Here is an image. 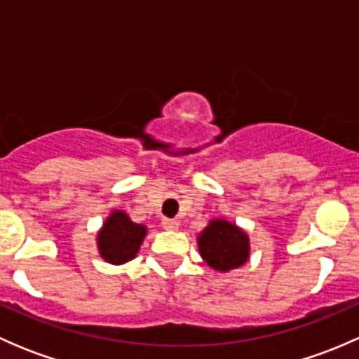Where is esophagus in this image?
Instances as JSON below:
<instances>
[{"label":"esophagus","mask_w":359,"mask_h":359,"mask_svg":"<svg viewBox=\"0 0 359 359\" xmlns=\"http://www.w3.org/2000/svg\"><path fill=\"white\" fill-rule=\"evenodd\" d=\"M161 226L165 227L166 231H175L177 227H179V222H177L175 219H163Z\"/></svg>","instance_id":"obj_1"}]
</instances>
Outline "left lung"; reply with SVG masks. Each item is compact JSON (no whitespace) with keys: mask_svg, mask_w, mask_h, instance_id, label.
<instances>
[{"mask_svg":"<svg viewBox=\"0 0 359 359\" xmlns=\"http://www.w3.org/2000/svg\"><path fill=\"white\" fill-rule=\"evenodd\" d=\"M198 248L212 269L227 273L243 266L250 255L248 234L224 219L210 220L198 236Z\"/></svg>","mask_w":359,"mask_h":359,"instance_id":"obj_1","label":"left lung"}]
</instances>
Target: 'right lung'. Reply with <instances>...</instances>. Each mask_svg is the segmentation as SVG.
I'll use <instances>...</instances> for the list:
<instances>
[{
  "label": "right lung",
  "instance_id": "right-lung-1",
  "mask_svg": "<svg viewBox=\"0 0 359 359\" xmlns=\"http://www.w3.org/2000/svg\"><path fill=\"white\" fill-rule=\"evenodd\" d=\"M147 234V227L130 220L121 210H114L97 234L99 253L106 262L125 264L139 253L140 245Z\"/></svg>",
  "mask_w": 359,
  "mask_h": 359
}]
</instances>
